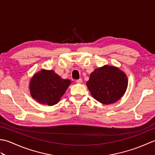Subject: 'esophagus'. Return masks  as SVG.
I'll use <instances>...</instances> for the list:
<instances>
[{"label": "esophagus", "instance_id": "1", "mask_svg": "<svg viewBox=\"0 0 155 155\" xmlns=\"http://www.w3.org/2000/svg\"><path fill=\"white\" fill-rule=\"evenodd\" d=\"M82 82H83V80H82L81 78H79V79L76 81V83H82Z\"/></svg>", "mask_w": 155, "mask_h": 155}]
</instances>
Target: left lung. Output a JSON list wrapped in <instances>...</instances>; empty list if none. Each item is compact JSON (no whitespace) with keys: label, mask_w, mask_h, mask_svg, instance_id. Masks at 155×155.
I'll return each mask as SVG.
<instances>
[{"label":"left lung","mask_w":155,"mask_h":155,"mask_svg":"<svg viewBox=\"0 0 155 155\" xmlns=\"http://www.w3.org/2000/svg\"><path fill=\"white\" fill-rule=\"evenodd\" d=\"M87 85L94 99L109 104L123 97L128 86V79L119 68L105 65L92 72Z\"/></svg>","instance_id":"8db88e82"}]
</instances>
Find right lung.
Returning <instances> with one entry per match:
<instances>
[{
    "label": "right lung",
    "instance_id": "1",
    "mask_svg": "<svg viewBox=\"0 0 155 155\" xmlns=\"http://www.w3.org/2000/svg\"><path fill=\"white\" fill-rule=\"evenodd\" d=\"M70 84V80L62 79L53 71L42 70L31 81V94L39 103L52 106L58 103Z\"/></svg>",
    "mask_w": 155,
    "mask_h": 155
}]
</instances>
